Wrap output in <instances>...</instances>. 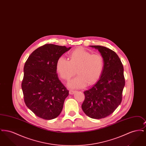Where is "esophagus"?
Wrapping results in <instances>:
<instances>
[{
  "instance_id": "1",
  "label": "esophagus",
  "mask_w": 146,
  "mask_h": 146,
  "mask_svg": "<svg viewBox=\"0 0 146 146\" xmlns=\"http://www.w3.org/2000/svg\"><path fill=\"white\" fill-rule=\"evenodd\" d=\"M75 92H76V91L73 90H70V91H69V92H70V95L74 94Z\"/></svg>"
}]
</instances>
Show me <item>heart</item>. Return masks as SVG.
<instances>
[{"mask_svg":"<svg viewBox=\"0 0 146 146\" xmlns=\"http://www.w3.org/2000/svg\"><path fill=\"white\" fill-rule=\"evenodd\" d=\"M104 62L102 56L91 54L82 48H79L70 55V61L60 57L56 63V70L61 78L68 80L76 73L78 74L68 83L72 88H81L86 84L96 82L101 76Z\"/></svg>","mask_w":146,"mask_h":146,"instance_id":"1","label":"heart"}]
</instances>
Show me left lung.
I'll return each instance as SVG.
<instances>
[{
  "label": "left lung",
  "mask_w": 146,
  "mask_h": 146,
  "mask_svg": "<svg viewBox=\"0 0 146 146\" xmlns=\"http://www.w3.org/2000/svg\"><path fill=\"white\" fill-rule=\"evenodd\" d=\"M90 47L100 52L104 66L97 83L84 92L85 100L82 108L90 118L99 119L111 114L121 104L125 84L124 67L114 51L100 45Z\"/></svg>",
  "instance_id": "8db88e82"
}]
</instances>
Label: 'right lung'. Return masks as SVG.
Wrapping results in <instances>:
<instances>
[{"mask_svg":"<svg viewBox=\"0 0 146 146\" xmlns=\"http://www.w3.org/2000/svg\"><path fill=\"white\" fill-rule=\"evenodd\" d=\"M71 47L47 44L35 50L25 64L22 89L28 108L39 118L51 120L62 111L69 91L57 74V60Z\"/></svg>","mask_w":146,"mask_h":146,"instance_id":"add662e5","label":"right lung"}]
</instances>
